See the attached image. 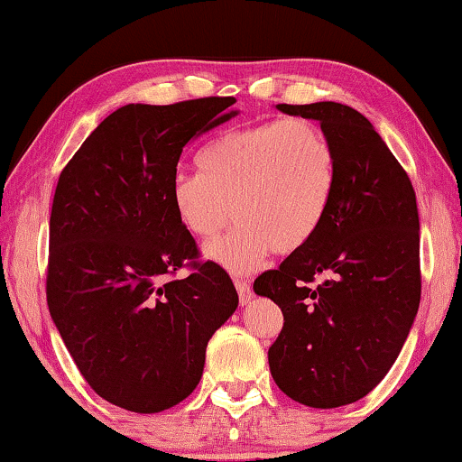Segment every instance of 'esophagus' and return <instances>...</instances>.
<instances>
[{"label": "esophagus", "mask_w": 462, "mask_h": 462, "mask_svg": "<svg viewBox=\"0 0 462 462\" xmlns=\"http://www.w3.org/2000/svg\"><path fill=\"white\" fill-rule=\"evenodd\" d=\"M236 288H237V294H239V302H242V305L250 302V299H252L250 282L248 280H236Z\"/></svg>", "instance_id": "1"}]
</instances>
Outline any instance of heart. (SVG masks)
Instances as JSON below:
<instances>
[{
	"instance_id": "1",
	"label": "heart",
	"mask_w": 462,
	"mask_h": 462,
	"mask_svg": "<svg viewBox=\"0 0 462 462\" xmlns=\"http://www.w3.org/2000/svg\"><path fill=\"white\" fill-rule=\"evenodd\" d=\"M198 163L199 172L174 176L170 201L201 242L237 220L231 236L208 248L233 273L258 269L271 252L286 256L305 248L337 193V149L309 119L226 130L201 149Z\"/></svg>"
}]
</instances>
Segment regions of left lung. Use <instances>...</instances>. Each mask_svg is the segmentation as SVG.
I'll use <instances>...</instances> for the list:
<instances>
[{"label":"left lung","instance_id":"1","mask_svg":"<svg viewBox=\"0 0 462 462\" xmlns=\"http://www.w3.org/2000/svg\"><path fill=\"white\" fill-rule=\"evenodd\" d=\"M318 119L338 155L328 217L305 248L254 280L283 313L269 368L311 408L362 400L400 356L420 302L414 187L362 113L340 103L277 105Z\"/></svg>","mask_w":462,"mask_h":462}]
</instances>
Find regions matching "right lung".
I'll use <instances>...</instances> for the list:
<instances>
[{
	"label": "right lung",
	"instance_id": "add662e5",
	"mask_svg": "<svg viewBox=\"0 0 462 462\" xmlns=\"http://www.w3.org/2000/svg\"><path fill=\"white\" fill-rule=\"evenodd\" d=\"M233 97L125 105L81 143L50 214L48 309L86 383L116 406L153 414L198 387L212 334L237 309L220 264L201 261L170 182ZM180 268L189 275L176 278Z\"/></svg>",
	"mask_w": 462,
	"mask_h": 462
}]
</instances>
